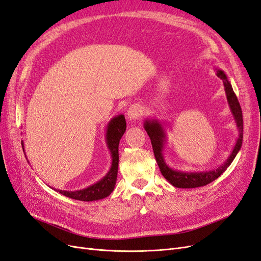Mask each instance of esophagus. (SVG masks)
<instances>
[{"label":"esophagus","instance_id":"esophagus-1","mask_svg":"<svg viewBox=\"0 0 261 261\" xmlns=\"http://www.w3.org/2000/svg\"><path fill=\"white\" fill-rule=\"evenodd\" d=\"M141 114H143V108H141L139 105L130 106L129 109L127 110V117L130 121H136Z\"/></svg>","mask_w":261,"mask_h":261}]
</instances>
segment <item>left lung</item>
<instances>
[{
    "mask_svg": "<svg viewBox=\"0 0 261 261\" xmlns=\"http://www.w3.org/2000/svg\"><path fill=\"white\" fill-rule=\"evenodd\" d=\"M213 67H215V72L217 76L223 83L227 105H228V108H230V111L234 118L236 128L239 130V137L235 141V145L232 149V151L230 155L227 156V159L222 164L218 165L217 168H212L210 170H204V171H181V170L171 168L170 165L165 162L164 156H163V150H164L165 144H167L168 141V134H167V130H165V123L156 117H147L144 123V128L147 132L150 139H151L153 153L162 175L171 185L177 188H196V187H201L207 184H210L211 181L217 179L228 167H230L242 147L243 115H242L241 106L239 103L238 98L235 96L232 85L230 81H228L226 74L222 69H220L216 66Z\"/></svg>",
    "mask_w": 261,
    "mask_h": 261,
    "instance_id": "1",
    "label": "left lung"
}]
</instances>
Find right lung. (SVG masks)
Instances as JSON below:
<instances>
[{"instance_id":"1","label":"right lung","mask_w":261,"mask_h":261,"mask_svg":"<svg viewBox=\"0 0 261 261\" xmlns=\"http://www.w3.org/2000/svg\"><path fill=\"white\" fill-rule=\"evenodd\" d=\"M126 130V121L125 116L120 114L111 118L107 125L106 129V144L111 154L112 162L111 168L108 171L107 174L99 179L96 183L83 188L78 189V191H62V189L52 188L55 192H58L62 195H64L69 198L81 201H94L103 199L109 195H111L113 189L116 184L117 178V170H118V144L124 133ZM22 150L25 152V148H23V143L21 141Z\"/></svg>"}]
</instances>
